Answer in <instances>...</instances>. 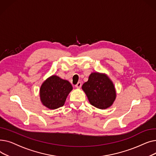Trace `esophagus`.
Returning <instances> with one entry per match:
<instances>
[{
  "label": "esophagus",
  "mask_w": 156,
  "mask_h": 156,
  "mask_svg": "<svg viewBox=\"0 0 156 156\" xmlns=\"http://www.w3.org/2000/svg\"><path fill=\"white\" fill-rule=\"evenodd\" d=\"M75 87H76V88H80L81 87V82H78V83L75 85Z\"/></svg>",
  "instance_id": "esophagus-1"
}]
</instances>
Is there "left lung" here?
I'll return each mask as SVG.
<instances>
[{
  "label": "left lung",
  "instance_id": "left-lung-1",
  "mask_svg": "<svg viewBox=\"0 0 156 156\" xmlns=\"http://www.w3.org/2000/svg\"><path fill=\"white\" fill-rule=\"evenodd\" d=\"M82 90L90 104L100 109L110 108L116 98L115 87L105 73H92Z\"/></svg>",
  "mask_w": 156,
  "mask_h": 156
}]
</instances>
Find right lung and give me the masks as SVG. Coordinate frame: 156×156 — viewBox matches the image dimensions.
Instances as JSON below:
<instances>
[{"label":"right lung","instance_id":"obj_1","mask_svg":"<svg viewBox=\"0 0 156 156\" xmlns=\"http://www.w3.org/2000/svg\"><path fill=\"white\" fill-rule=\"evenodd\" d=\"M72 90L73 87L68 80L53 75L47 78L40 87V101L47 108L56 109L64 105Z\"/></svg>","mask_w":156,"mask_h":156}]
</instances>
